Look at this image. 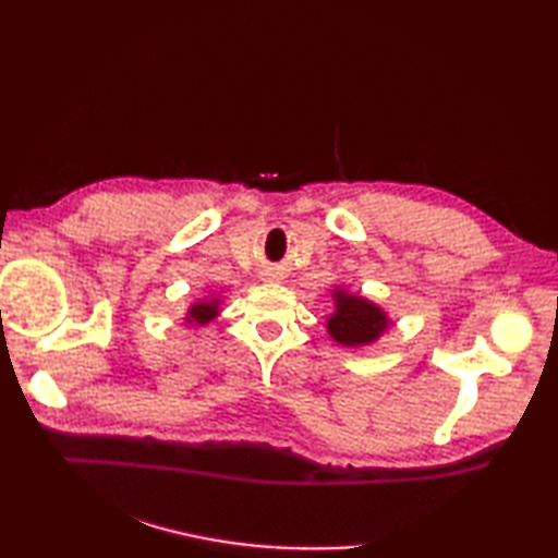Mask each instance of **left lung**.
Masks as SVG:
<instances>
[{
  "instance_id": "obj_1",
  "label": "left lung",
  "mask_w": 558,
  "mask_h": 558,
  "mask_svg": "<svg viewBox=\"0 0 558 558\" xmlns=\"http://www.w3.org/2000/svg\"><path fill=\"white\" fill-rule=\"evenodd\" d=\"M336 314L328 322V333L342 345H366L386 330L388 318L376 304L342 290L333 292Z\"/></svg>"
}]
</instances>
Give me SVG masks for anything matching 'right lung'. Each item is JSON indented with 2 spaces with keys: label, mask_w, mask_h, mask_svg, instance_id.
Instances as JSON below:
<instances>
[{
  "label": "right lung",
  "mask_w": 558,
  "mask_h": 558,
  "mask_svg": "<svg viewBox=\"0 0 558 558\" xmlns=\"http://www.w3.org/2000/svg\"><path fill=\"white\" fill-rule=\"evenodd\" d=\"M218 316V302H198L194 304L192 310H189V324L196 322V324H208L210 318Z\"/></svg>",
  "instance_id": "add662e5"
}]
</instances>
